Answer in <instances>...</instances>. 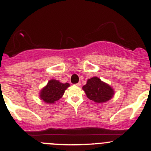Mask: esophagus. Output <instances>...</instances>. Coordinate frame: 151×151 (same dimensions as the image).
Segmentation results:
<instances>
[{"instance_id":"esophagus-1","label":"esophagus","mask_w":151,"mask_h":151,"mask_svg":"<svg viewBox=\"0 0 151 151\" xmlns=\"http://www.w3.org/2000/svg\"><path fill=\"white\" fill-rule=\"evenodd\" d=\"M76 86H80V83H77V84H76Z\"/></svg>"}]
</instances>
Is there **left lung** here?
I'll use <instances>...</instances> for the list:
<instances>
[{
  "label": "left lung",
  "mask_w": 151,
  "mask_h": 151,
  "mask_svg": "<svg viewBox=\"0 0 151 151\" xmlns=\"http://www.w3.org/2000/svg\"><path fill=\"white\" fill-rule=\"evenodd\" d=\"M83 89L89 99L97 103L107 102L114 94V91L111 86L96 77L88 79Z\"/></svg>",
  "instance_id": "8db88e82"
}]
</instances>
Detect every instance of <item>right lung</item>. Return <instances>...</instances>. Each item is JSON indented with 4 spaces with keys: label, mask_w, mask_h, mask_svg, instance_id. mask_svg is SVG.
<instances>
[{
    "label": "right lung",
    "mask_w": 151,
    "mask_h": 151,
    "mask_svg": "<svg viewBox=\"0 0 151 151\" xmlns=\"http://www.w3.org/2000/svg\"><path fill=\"white\" fill-rule=\"evenodd\" d=\"M70 85L68 83H62L56 80H50L47 85L40 91V98L48 104L55 103L63 95L65 89Z\"/></svg>",
    "instance_id": "obj_1"
}]
</instances>
